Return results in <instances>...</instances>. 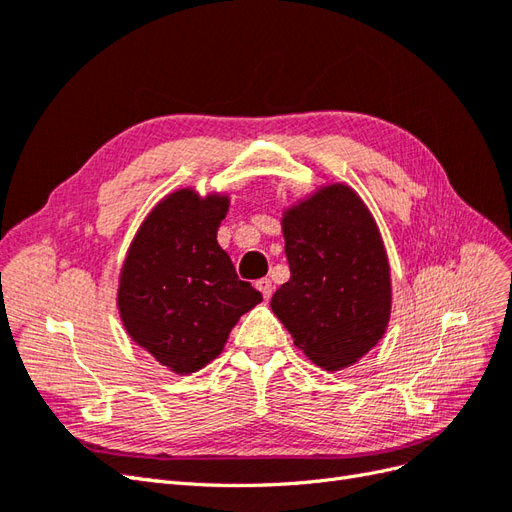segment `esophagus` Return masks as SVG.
I'll use <instances>...</instances> for the list:
<instances>
[{"instance_id": "obj_1", "label": "esophagus", "mask_w": 512, "mask_h": 512, "mask_svg": "<svg viewBox=\"0 0 512 512\" xmlns=\"http://www.w3.org/2000/svg\"><path fill=\"white\" fill-rule=\"evenodd\" d=\"M256 288L262 292V297H265V299H271V294H273V284H271V280H267V277H262V280H258V282H256Z\"/></svg>"}]
</instances>
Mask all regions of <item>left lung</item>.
Returning a JSON list of instances; mask_svg holds the SVG:
<instances>
[{"label":"left lung","instance_id":"left-lung-1","mask_svg":"<svg viewBox=\"0 0 512 512\" xmlns=\"http://www.w3.org/2000/svg\"><path fill=\"white\" fill-rule=\"evenodd\" d=\"M290 280L271 299L309 359L342 369L384 335L391 314V273L380 232L348 185H329L286 211Z\"/></svg>","mask_w":512,"mask_h":512}]
</instances>
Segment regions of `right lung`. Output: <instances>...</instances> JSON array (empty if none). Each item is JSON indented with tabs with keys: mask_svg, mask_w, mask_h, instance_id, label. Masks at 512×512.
<instances>
[{
	"mask_svg": "<svg viewBox=\"0 0 512 512\" xmlns=\"http://www.w3.org/2000/svg\"><path fill=\"white\" fill-rule=\"evenodd\" d=\"M226 209V196L170 194L149 213L123 262V327L177 374L211 363L237 320L262 301L218 245Z\"/></svg>",
	"mask_w": 512,
	"mask_h": 512,
	"instance_id": "right-lung-1",
	"label": "right lung"
}]
</instances>
